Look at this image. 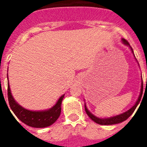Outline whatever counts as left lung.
Listing matches in <instances>:
<instances>
[{
	"instance_id": "obj_1",
	"label": "left lung",
	"mask_w": 147,
	"mask_h": 147,
	"mask_svg": "<svg viewBox=\"0 0 147 147\" xmlns=\"http://www.w3.org/2000/svg\"><path fill=\"white\" fill-rule=\"evenodd\" d=\"M121 40L124 45H128V46L130 48L132 54H134V53H133V50H132V49L131 48L130 45H129V42H127L125 39H122ZM142 93H143V82L142 84H141V93H140L139 97H138V98L137 102H136V104H135V105H133V106L129 109V110H128L127 111H126V112L123 113L115 115V116H113V117H110V118H106V119H100V118L95 116L93 114H92L90 112L89 110H88V108H87L86 105L85 104V112H86V113L88 114V116H89V117L93 121H95L96 123H97V124H101V125H112V124H119V123H121V122L127 120V119H128V118H129L132 113H133V112H134L135 110H136V107H137V106L138 105V104H139L140 101H141V96H142Z\"/></svg>"
}]
</instances>
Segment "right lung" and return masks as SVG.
I'll use <instances>...</instances> for the list:
<instances>
[{"mask_svg": "<svg viewBox=\"0 0 147 147\" xmlns=\"http://www.w3.org/2000/svg\"><path fill=\"white\" fill-rule=\"evenodd\" d=\"M8 80V74H7ZM8 99L11 110L18 119L26 125L36 128H44L53 124L57 120L61 113V104L65 94L61 96L55 105L49 110L32 111L20 106L14 99L8 82Z\"/></svg>", "mask_w": 147, "mask_h": 147, "instance_id": "1", "label": "right lung"}]
</instances>
